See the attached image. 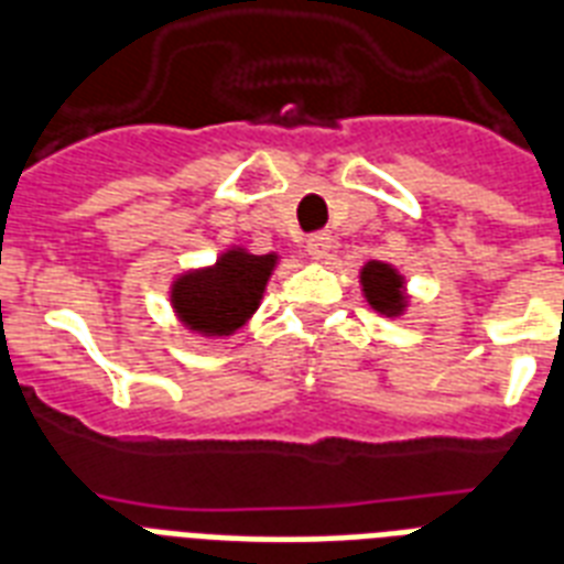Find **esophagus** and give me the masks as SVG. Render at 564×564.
Instances as JSON below:
<instances>
[{"label":"esophagus","instance_id":"esophagus-1","mask_svg":"<svg viewBox=\"0 0 564 564\" xmlns=\"http://www.w3.org/2000/svg\"><path fill=\"white\" fill-rule=\"evenodd\" d=\"M307 254L313 257V260H325L327 254H330V234H313V237L307 239Z\"/></svg>","mask_w":564,"mask_h":564}]
</instances>
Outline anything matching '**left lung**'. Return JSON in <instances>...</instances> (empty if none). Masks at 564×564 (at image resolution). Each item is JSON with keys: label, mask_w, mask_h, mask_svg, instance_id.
<instances>
[{"label": "left lung", "mask_w": 564, "mask_h": 564, "mask_svg": "<svg viewBox=\"0 0 564 564\" xmlns=\"http://www.w3.org/2000/svg\"><path fill=\"white\" fill-rule=\"evenodd\" d=\"M360 283L366 292V301L380 313V316H401L406 310V295H403V274L389 263L369 260L360 269Z\"/></svg>", "instance_id": "1"}]
</instances>
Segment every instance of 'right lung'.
I'll return each mask as SVG.
<instances>
[{
    "mask_svg": "<svg viewBox=\"0 0 564 564\" xmlns=\"http://www.w3.org/2000/svg\"><path fill=\"white\" fill-rule=\"evenodd\" d=\"M274 263L278 254H248L246 248H228L207 269L175 278L172 307L195 334L230 336L260 307Z\"/></svg>",
    "mask_w": 564,
    "mask_h": 564,
    "instance_id": "right-lung-1",
    "label": "right lung"
}]
</instances>
